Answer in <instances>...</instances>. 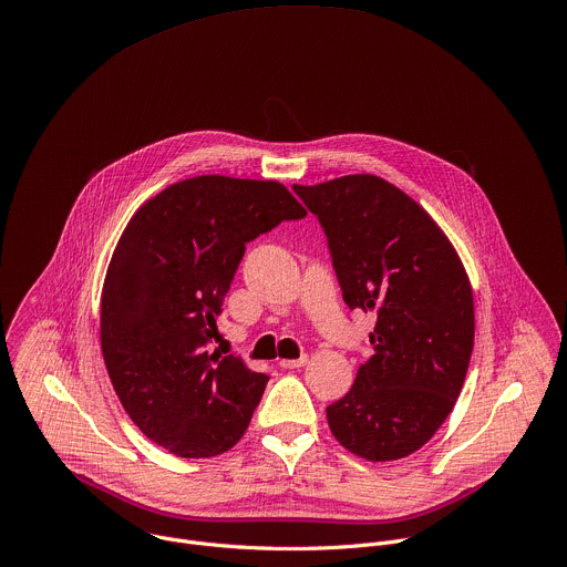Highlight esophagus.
I'll return each mask as SVG.
<instances>
[{
  "mask_svg": "<svg viewBox=\"0 0 567 567\" xmlns=\"http://www.w3.org/2000/svg\"><path fill=\"white\" fill-rule=\"evenodd\" d=\"M307 360H309V355L305 353V355H300V358H296V360H280V367H282V369H298V367H305Z\"/></svg>",
  "mask_w": 567,
  "mask_h": 567,
  "instance_id": "obj_1",
  "label": "esophagus"
}]
</instances>
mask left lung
<instances>
[{"label":"left lung","mask_w":567,"mask_h":567,"mask_svg":"<svg viewBox=\"0 0 567 567\" xmlns=\"http://www.w3.org/2000/svg\"><path fill=\"white\" fill-rule=\"evenodd\" d=\"M318 218L349 309L375 311L373 355L327 408L342 447L367 461L421 450L454 410L474 347V298L452 243L375 175L293 184Z\"/></svg>","instance_id":"left-lung-1"}]
</instances>
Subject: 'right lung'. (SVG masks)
<instances>
[{"label":"right lung","mask_w":567,"mask_h":567,"mask_svg":"<svg viewBox=\"0 0 567 567\" xmlns=\"http://www.w3.org/2000/svg\"><path fill=\"white\" fill-rule=\"evenodd\" d=\"M307 212L274 179L200 175L142 205L111 258L100 338L113 390L153 443L182 458L231 450L269 375L209 353L247 243Z\"/></svg>","instance_id":"obj_1"}]
</instances>
